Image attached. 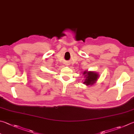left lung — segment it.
<instances>
[{
    "mask_svg": "<svg viewBox=\"0 0 134 134\" xmlns=\"http://www.w3.org/2000/svg\"><path fill=\"white\" fill-rule=\"evenodd\" d=\"M82 74L84 75V84L88 86H92L96 83L97 80L99 78V74L98 72L96 71L85 70L82 72Z\"/></svg>",
    "mask_w": 134,
    "mask_h": 134,
    "instance_id": "obj_1",
    "label": "left lung"
}]
</instances>
